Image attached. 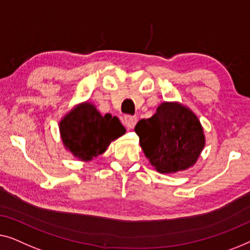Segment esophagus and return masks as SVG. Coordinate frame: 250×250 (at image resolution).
Wrapping results in <instances>:
<instances>
[{
  "mask_svg": "<svg viewBox=\"0 0 250 250\" xmlns=\"http://www.w3.org/2000/svg\"><path fill=\"white\" fill-rule=\"evenodd\" d=\"M124 124L128 129H132L137 124V118L133 117V115H125Z\"/></svg>",
  "mask_w": 250,
  "mask_h": 250,
  "instance_id": "esophagus-1",
  "label": "esophagus"
}]
</instances>
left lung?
Instances as JSON below:
<instances>
[{
	"mask_svg": "<svg viewBox=\"0 0 250 250\" xmlns=\"http://www.w3.org/2000/svg\"><path fill=\"white\" fill-rule=\"evenodd\" d=\"M135 131L146 157L161 173L192 167L205 146L198 118L179 103H162L152 118L136 125Z\"/></svg>",
	"mask_w": 250,
	"mask_h": 250,
	"instance_id": "8db88e82",
	"label": "left lung"
}]
</instances>
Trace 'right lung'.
I'll list each match as a JSON object with an SVG mask.
<instances>
[{"label": "right lung", "instance_id": "obj_1", "mask_svg": "<svg viewBox=\"0 0 250 250\" xmlns=\"http://www.w3.org/2000/svg\"><path fill=\"white\" fill-rule=\"evenodd\" d=\"M125 132L117 117L101 115L90 103H83L60 122V133L65 148L82 161H90L103 154L112 140Z\"/></svg>", "mask_w": 250, "mask_h": 250}]
</instances>
